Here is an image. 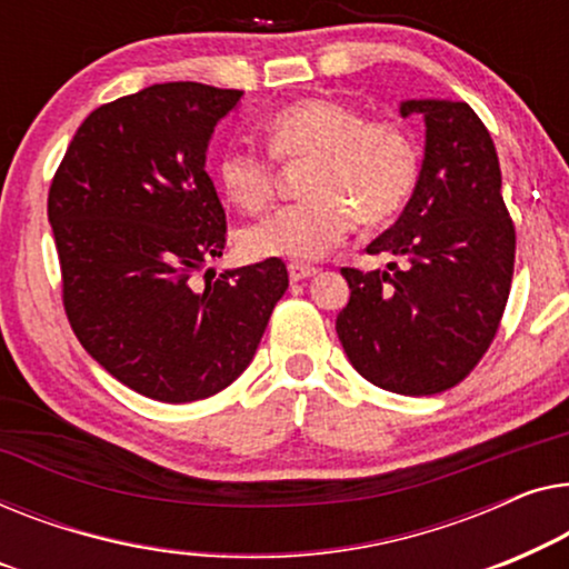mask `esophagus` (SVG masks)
<instances>
[{"label": "esophagus", "mask_w": 569, "mask_h": 569, "mask_svg": "<svg viewBox=\"0 0 569 569\" xmlns=\"http://www.w3.org/2000/svg\"><path fill=\"white\" fill-rule=\"evenodd\" d=\"M317 273H319V270L315 266H307V262H288V278H291L293 283L303 281V278L317 276Z\"/></svg>", "instance_id": "obj_1"}]
</instances>
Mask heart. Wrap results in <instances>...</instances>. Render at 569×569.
<instances>
[{
    "mask_svg": "<svg viewBox=\"0 0 569 569\" xmlns=\"http://www.w3.org/2000/svg\"><path fill=\"white\" fill-rule=\"evenodd\" d=\"M278 162H307L303 203L262 216L239 234L250 258H322L356 221L379 227L395 219L420 180V147L402 123L368 121L361 110L330 98H307L273 113L262 126ZM216 178L242 211L266 208L276 190L273 159L229 143Z\"/></svg>",
    "mask_w": 569,
    "mask_h": 569,
    "instance_id": "1",
    "label": "heart"
}]
</instances>
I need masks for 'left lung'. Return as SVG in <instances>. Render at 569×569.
<instances>
[{"instance_id":"obj_1","label":"left lung","mask_w":569,"mask_h":569,"mask_svg":"<svg viewBox=\"0 0 569 569\" xmlns=\"http://www.w3.org/2000/svg\"><path fill=\"white\" fill-rule=\"evenodd\" d=\"M399 113L426 121L420 180L366 252L402 266L342 268L350 301L335 330L363 379L426 397L456 387L490 348L513 281L516 229L492 136L467 102L405 100Z\"/></svg>"}]
</instances>
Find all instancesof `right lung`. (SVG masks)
<instances>
[{"mask_svg":"<svg viewBox=\"0 0 569 569\" xmlns=\"http://www.w3.org/2000/svg\"><path fill=\"white\" fill-rule=\"evenodd\" d=\"M242 92L151 84L84 118L48 190L63 309L110 376L157 402H196L250 366L286 266L216 276L227 213L206 172L216 123ZM207 270V286L194 273Z\"/></svg>","mask_w":569,"mask_h":569,"instance_id":"right-lung-1","label":"right lung"}]
</instances>
